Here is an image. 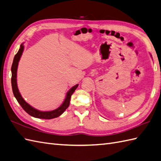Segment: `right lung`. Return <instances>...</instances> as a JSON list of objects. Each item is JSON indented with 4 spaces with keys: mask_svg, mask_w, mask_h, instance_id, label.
I'll list each match as a JSON object with an SVG mask.
<instances>
[{
    "mask_svg": "<svg viewBox=\"0 0 161 161\" xmlns=\"http://www.w3.org/2000/svg\"><path fill=\"white\" fill-rule=\"evenodd\" d=\"M23 49H24V46L23 44H21L19 52H17L15 56H14L13 63L12 65V69H11V70H12V91H13V94L14 96H15L17 101L19 102L20 106L23 108V109L31 116H33L34 118H38V119H54V118L58 117L59 116L61 115V114L65 112V109L69 107L71 96L74 92V91L76 90V89L78 87V85L77 84L70 89L69 92H67V94L66 95V98L65 99V101H64L63 103L56 109L50 111V112H41V111L37 110L35 108H32L31 105H30L27 103L25 101V100L23 98L22 96H21L20 92L19 91V89H18L17 83H16V72H17L18 65H19V60L20 58L21 55H22L23 53Z\"/></svg>",
    "mask_w": 161,
    "mask_h": 161,
    "instance_id": "right-lung-1",
    "label": "right lung"
}]
</instances>
